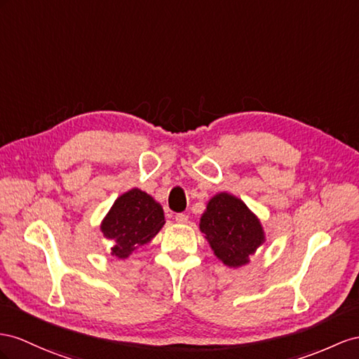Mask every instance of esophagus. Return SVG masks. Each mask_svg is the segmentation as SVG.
<instances>
[{"label":"esophagus","instance_id":"34e87169","mask_svg":"<svg viewBox=\"0 0 359 359\" xmlns=\"http://www.w3.org/2000/svg\"><path fill=\"white\" fill-rule=\"evenodd\" d=\"M188 215L187 214H177L176 217H174V219H176V223H180V224H185L188 223Z\"/></svg>","mask_w":359,"mask_h":359}]
</instances>
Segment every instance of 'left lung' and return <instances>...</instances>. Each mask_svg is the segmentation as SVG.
Listing matches in <instances>:
<instances>
[{
	"instance_id": "left-lung-1",
	"label": "left lung",
	"mask_w": 359,
	"mask_h": 359,
	"mask_svg": "<svg viewBox=\"0 0 359 359\" xmlns=\"http://www.w3.org/2000/svg\"><path fill=\"white\" fill-rule=\"evenodd\" d=\"M200 231L206 235L219 261L227 267H241L264 243V231L255 214L240 198L219 192L209 200L200 218Z\"/></svg>"
}]
</instances>
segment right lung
Instances as JSON below:
<instances>
[{
    "label": "right lung",
    "instance_id": "1",
    "mask_svg": "<svg viewBox=\"0 0 359 359\" xmlns=\"http://www.w3.org/2000/svg\"><path fill=\"white\" fill-rule=\"evenodd\" d=\"M163 224L162 206L135 188L115 200L100 229L114 244L112 256L124 259L154 238Z\"/></svg>",
    "mask_w": 359,
    "mask_h": 359
}]
</instances>
